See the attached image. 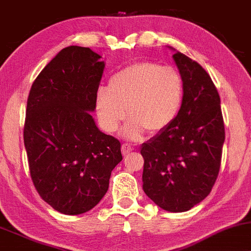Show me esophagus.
Segmentation results:
<instances>
[{
	"instance_id": "1",
	"label": "esophagus",
	"mask_w": 251,
	"mask_h": 251,
	"mask_svg": "<svg viewBox=\"0 0 251 251\" xmlns=\"http://www.w3.org/2000/svg\"><path fill=\"white\" fill-rule=\"evenodd\" d=\"M132 150H133V147H132L131 145H128V144H124L122 146V152H123L124 155H127L128 153L132 152Z\"/></svg>"
}]
</instances>
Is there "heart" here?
Returning a JSON list of instances; mask_svg holds the SVG:
<instances>
[{
	"instance_id": "b5f03b06",
	"label": "heart",
	"mask_w": 251,
	"mask_h": 251,
	"mask_svg": "<svg viewBox=\"0 0 251 251\" xmlns=\"http://www.w3.org/2000/svg\"><path fill=\"white\" fill-rule=\"evenodd\" d=\"M183 92L185 84L176 69L154 62H137L116 72L108 86L97 89L96 112L101 127L111 133L128 113L131 118L123 134L129 140H138L145 129L158 133L173 123Z\"/></svg>"
}]
</instances>
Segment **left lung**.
<instances>
[{"label": "left lung", "instance_id": "obj_1", "mask_svg": "<svg viewBox=\"0 0 251 251\" xmlns=\"http://www.w3.org/2000/svg\"><path fill=\"white\" fill-rule=\"evenodd\" d=\"M173 60L185 84L181 108L168 127L143 144L140 153L145 194L164 210L182 213L212 191L221 166L225 124L219 92L207 71L179 51Z\"/></svg>", "mask_w": 251, "mask_h": 251}]
</instances>
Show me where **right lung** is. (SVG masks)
<instances>
[{
	"label": "right lung",
	"mask_w": 251,
	"mask_h": 251,
	"mask_svg": "<svg viewBox=\"0 0 251 251\" xmlns=\"http://www.w3.org/2000/svg\"><path fill=\"white\" fill-rule=\"evenodd\" d=\"M90 48H64L36 78L26 102L24 146L41 198L57 212L91 210L123 160L122 145L92 117L105 63Z\"/></svg>",
	"instance_id": "right-lung-1"
}]
</instances>
